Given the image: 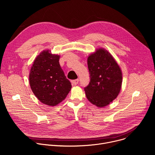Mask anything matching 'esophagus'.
Masks as SVG:
<instances>
[{"mask_svg": "<svg viewBox=\"0 0 155 155\" xmlns=\"http://www.w3.org/2000/svg\"><path fill=\"white\" fill-rule=\"evenodd\" d=\"M78 81H79V80L78 79H76V80H72L71 82H72V84H74V85H76L78 83Z\"/></svg>", "mask_w": 155, "mask_h": 155, "instance_id": "esophagus-1", "label": "esophagus"}]
</instances>
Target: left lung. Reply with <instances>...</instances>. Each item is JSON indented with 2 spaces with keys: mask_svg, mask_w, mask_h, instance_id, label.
Returning <instances> with one entry per match:
<instances>
[{
  "mask_svg": "<svg viewBox=\"0 0 155 155\" xmlns=\"http://www.w3.org/2000/svg\"><path fill=\"white\" fill-rule=\"evenodd\" d=\"M90 81L84 89L91 103L98 107L108 105L118 96L122 84V73L112 54L104 48L87 58Z\"/></svg>",
  "mask_w": 155,
  "mask_h": 155,
  "instance_id": "8db88e82",
  "label": "left lung"
}]
</instances>
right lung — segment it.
Listing matches in <instances>:
<instances>
[{"instance_id":"1","label":"right lung","mask_w":155,"mask_h":155,"mask_svg":"<svg viewBox=\"0 0 155 155\" xmlns=\"http://www.w3.org/2000/svg\"><path fill=\"white\" fill-rule=\"evenodd\" d=\"M59 57L48 50L43 51L34 60L29 74L33 93L41 102L50 106L62 102L72 87L61 68Z\"/></svg>"}]
</instances>
